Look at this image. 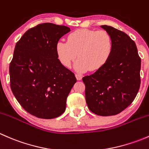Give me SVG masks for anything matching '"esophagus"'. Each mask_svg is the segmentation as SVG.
I'll return each instance as SVG.
<instances>
[{"label": "esophagus", "mask_w": 149, "mask_h": 149, "mask_svg": "<svg viewBox=\"0 0 149 149\" xmlns=\"http://www.w3.org/2000/svg\"><path fill=\"white\" fill-rule=\"evenodd\" d=\"M76 78L78 81H80L82 79V76L81 74H76Z\"/></svg>", "instance_id": "34e87169"}]
</instances>
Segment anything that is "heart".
Masks as SVG:
<instances>
[{
	"instance_id": "b5f03b06",
	"label": "heart",
	"mask_w": 149,
	"mask_h": 149,
	"mask_svg": "<svg viewBox=\"0 0 149 149\" xmlns=\"http://www.w3.org/2000/svg\"><path fill=\"white\" fill-rule=\"evenodd\" d=\"M112 47V37L107 31L80 29L68 34L67 42H58L56 52L64 67L70 68L78 55L79 59L75 63L76 70L96 71L109 59Z\"/></svg>"
}]
</instances>
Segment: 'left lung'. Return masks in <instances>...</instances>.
<instances>
[{
  "label": "left lung",
  "instance_id": "obj_1",
  "mask_svg": "<svg viewBox=\"0 0 149 149\" xmlns=\"http://www.w3.org/2000/svg\"><path fill=\"white\" fill-rule=\"evenodd\" d=\"M112 37L113 47L107 62L82 79L88 107L100 116L119 114L136 98L141 84V58L133 40L123 31L102 25Z\"/></svg>",
  "mask_w": 149,
  "mask_h": 149
}]
</instances>
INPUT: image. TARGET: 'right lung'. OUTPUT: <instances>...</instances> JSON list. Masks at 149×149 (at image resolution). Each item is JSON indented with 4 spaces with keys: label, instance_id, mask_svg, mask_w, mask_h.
<instances>
[{
    "label": "right lung",
    "instance_id": "1",
    "mask_svg": "<svg viewBox=\"0 0 149 149\" xmlns=\"http://www.w3.org/2000/svg\"><path fill=\"white\" fill-rule=\"evenodd\" d=\"M70 31L63 25L40 24L27 30L15 46L10 88L21 106L37 118L52 119L65 110L76 79L58 59L56 45Z\"/></svg>",
    "mask_w": 149,
    "mask_h": 149
}]
</instances>
